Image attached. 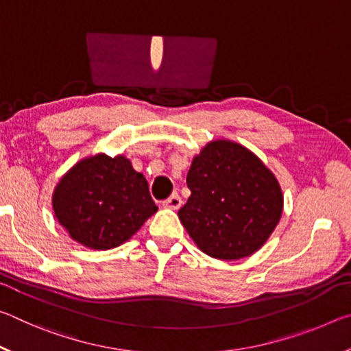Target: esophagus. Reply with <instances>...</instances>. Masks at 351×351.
Segmentation results:
<instances>
[{
    "label": "esophagus",
    "instance_id": "esophagus-1",
    "mask_svg": "<svg viewBox=\"0 0 351 351\" xmlns=\"http://www.w3.org/2000/svg\"><path fill=\"white\" fill-rule=\"evenodd\" d=\"M182 204V199L180 198V195H171L170 198H167L165 201H162V206L165 209H171V210H178Z\"/></svg>",
    "mask_w": 351,
    "mask_h": 351
}]
</instances>
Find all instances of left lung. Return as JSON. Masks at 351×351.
Masks as SVG:
<instances>
[{
  "label": "left lung",
  "mask_w": 351,
  "mask_h": 351,
  "mask_svg": "<svg viewBox=\"0 0 351 351\" xmlns=\"http://www.w3.org/2000/svg\"><path fill=\"white\" fill-rule=\"evenodd\" d=\"M190 195L178 217L201 251L219 260L249 257L265 245L283 210L280 184L237 142L212 141L193 158Z\"/></svg>",
  "instance_id": "left-lung-1"
}]
</instances>
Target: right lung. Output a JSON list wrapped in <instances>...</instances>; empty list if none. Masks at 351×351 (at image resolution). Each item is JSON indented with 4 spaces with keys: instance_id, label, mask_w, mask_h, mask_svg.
I'll return each instance as SVG.
<instances>
[{
    "instance_id": "1",
    "label": "right lung",
    "mask_w": 351,
    "mask_h": 351,
    "mask_svg": "<svg viewBox=\"0 0 351 351\" xmlns=\"http://www.w3.org/2000/svg\"><path fill=\"white\" fill-rule=\"evenodd\" d=\"M52 209L69 237L106 251L132 239L158 210L148 182L122 154H94L73 165L54 189Z\"/></svg>"
}]
</instances>
